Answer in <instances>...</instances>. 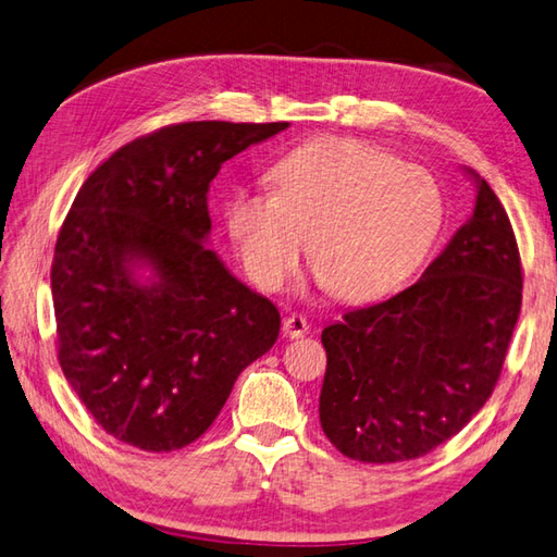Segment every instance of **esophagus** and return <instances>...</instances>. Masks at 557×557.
Segmentation results:
<instances>
[{"instance_id":"34e87169","label":"esophagus","mask_w":557,"mask_h":557,"mask_svg":"<svg viewBox=\"0 0 557 557\" xmlns=\"http://www.w3.org/2000/svg\"><path fill=\"white\" fill-rule=\"evenodd\" d=\"M282 333L287 337H304L309 333V321L299 313H289L285 321H282Z\"/></svg>"}]
</instances>
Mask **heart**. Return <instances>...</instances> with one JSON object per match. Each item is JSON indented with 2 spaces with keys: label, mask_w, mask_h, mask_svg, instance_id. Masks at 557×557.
Wrapping results in <instances>:
<instances>
[{
  "label": "heart",
  "mask_w": 557,
  "mask_h": 557,
  "mask_svg": "<svg viewBox=\"0 0 557 557\" xmlns=\"http://www.w3.org/2000/svg\"><path fill=\"white\" fill-rule=\"evenodd\" d=\"M275 193L236 190L226 232L248 277L275 292L304 246L335 299L369 301L428 256L442 224V193L422 166L364 141L325 137L272 163Z\"/></svg>",
  "instance_id": "1"
}]
</instances>
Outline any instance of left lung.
I'll use <instances>...</instances> for the list:
<instances>
[{"label":"left lung","instance_id":"left-lung-1","mask_svg":"<svg viewBox=\"0 0 557 557\" xmlns=\"http://www.w3.org/2000/svg\"><path fill=\"white\" fill-rule=\"evenodd\" d=\"M475 207L422 277L396 297L325 325L319 416L337 451L410 461L485 406L521 309V263L503 202L485 178Z\"/></svg>","mask_w":557,"mask_h":557}]
</instances>
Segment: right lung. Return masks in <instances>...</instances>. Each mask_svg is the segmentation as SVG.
Returning a JSON list of instances; mask_svg holds the SVG:
<instances>
[{"label": "right lung", "instance_id": "add662e5", "mask_svg": "<svg viewBox=\"0 0 557 557\" xmlns=\"http://www.w3.org/2000/svg\"><path fill=\"white\" fill-rule=\"evenodd\" d=\"M287 127H161L120 147L76 193L50 272L60 367L115 440L183 449L275 345V304L207 246V190L224 161Z\"/></svg>", "mask_w": 557, "mask_h": 557}]
</instances>
